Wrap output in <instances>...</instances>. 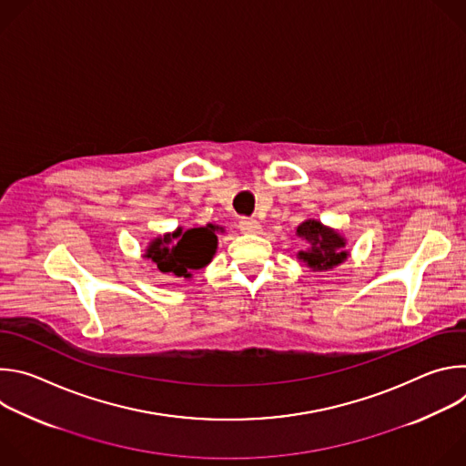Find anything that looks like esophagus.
Wrapping results in <instances>:
<instances>
[{
  "mask_svg": "<svg viewBox=\"0 0 466 466\" xmlns=\"http://www.w3.org/2000/svg\"><path fill=\"white\" fill-rule=\"evenodd\" d=\"M239 228L245 234H259L261 232V225L256 219H252V218H243L239 221Z\"/></svg>",
  "mask_w": 466,
  "mask_h": 466,
  "instance_id": "obj_1",
  "label": "esophagus"
}]
</instances>
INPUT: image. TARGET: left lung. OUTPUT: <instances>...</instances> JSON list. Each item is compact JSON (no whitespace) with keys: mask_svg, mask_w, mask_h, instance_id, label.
<instances>
[{"mask_svg":"<svg viewBox=\"0 0 466 466\" xmlns=\"http://www.w3.org/2000/svg\"><path fill=\"white\" fill-rule=\"evenodd\" d=\"M297 236L308 243V248L299 250L297 258L311 271H331L350 256L345 248L347 238L317 219H304L297 227Z\"/></svg>","mask_w":466,"mask_h":466,"instance_id":"obj_1","label":"left lung"}]
</instances>
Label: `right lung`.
<instances>
[{
    "mask_svg": "<svg viewBox=\"0 0 466 466\" xmlns=\"http://www.w3.org/2000/svg\"><path fill=\"white\" fill-rule=\"evenodd\" d=\"M223 230L219 225L207 227H177L173 232L153 238L144 252L162 275L177 279H191V271L203 269L218 252L216 232Z\"/></svg>",
    "mask_w": 466,
    "mask_h": 466,
    "instance_id": "obj_1",
    "label": "right lung"
}]
</instances>
